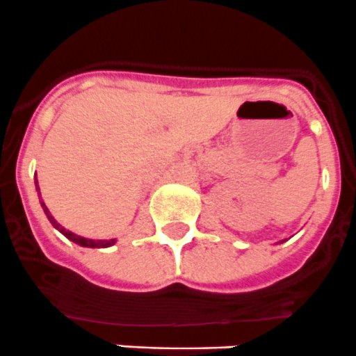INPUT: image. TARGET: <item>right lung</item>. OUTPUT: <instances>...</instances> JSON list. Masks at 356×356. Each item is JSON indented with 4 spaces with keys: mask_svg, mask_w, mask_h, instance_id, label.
<instances>
[{
    "mask_svg": "<svg viewBox=\"0 0 356 356\" xmlns=\"http://www.w3.org/2000/svg\"><path fill=\"white\" fill-rule=\"evenodd\" d=\"M36 185H38V181H36ZM36 190H38V193H40V186H38ZM40 202H41V207H43L44 214H47V218H48V220H50V223L54 225L55 228H57L60 234L65 235V237L69 238V241L76 242V244L83 245V248H111V245L115 244V238H108V241H93V238H84V237H81V235H76V234H72V232L65 230V228H63L60 223H57V220H55V218L51 216V213H50V211H48L47 204L43 202V199H40Z\"/></svg>",
    "mask_w": 356,
    "mask_h": 356,
    "instance_id": "add662e5",
    "label": "right lung"
}]
</instances>
